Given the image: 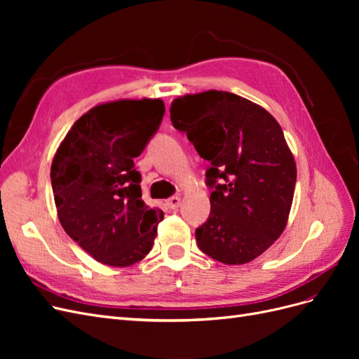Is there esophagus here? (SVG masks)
I'll return each instance as SVG.
<instances>
[{"mask_svg":"<svg viewBox=\"0 0 359 359\" xmlns=\"http://www.w3.org/2000/svg\"><path fill=\"white\" fill-rule=\"evenodd\" d=\"M166 205L169 206V208H170V210H177V208H178V206L181 205V198H180V196H172L170 199H168Z\"/></svg>","mask_w":359,"mask_h":359,"instance_id":"1","label":"esophagus"}]
</instances>
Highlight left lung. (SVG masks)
I'll list each match as a JSON object with an SVG mask.
<instances>
[{"label":"left lung","mask_w":359,"mask_h":359,"mask_svg":"<svg viewBox=\"0 0 359 359\" xmlns=\"http://www.w3.org/2000/svg\"><path fill=\"white\" fill-rule=\"evenodd\" d=\"M170 119L211 163V214L198 247L226 265L252 262L289 220L297 163L283 130L265 107L217 90L173 99Z\"/></svg>","instance_id":"8db88e82"}]
</instances>
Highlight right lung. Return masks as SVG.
<instances>
[{"mask_svg": "<svg viewBox=\"0 0 359 359\" xmlns=\"http://www.w3.org/2000/svg\"><path fill=\"white\" fill-rule=\"evenodd\" d=\"M165 115L160 99H121L83 114L50 166L62 229L97 262L124 268L153 248L163 211L142 201L135 157Z\"/></svg>", "mask_w": 359, "mask_h": 359, "instance_id": "add662e5", "label": "right lung"}]
</instances>
